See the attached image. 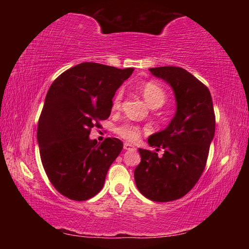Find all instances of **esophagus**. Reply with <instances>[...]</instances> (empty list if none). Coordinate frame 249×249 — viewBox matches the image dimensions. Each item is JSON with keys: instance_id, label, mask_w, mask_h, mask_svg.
I'll return each mask as SVG.
<instances>
[{"instance_id": "1", "label": "esophagus", "mask_w": 249, "mask_h": 249, "mask_svg": "<svg viewBox=\"0 0 249 249\" xmlns=\"http://www.w3.org/2000/svg\"><path fill=\"white\" fill-rule=\"evenodd\" d=\"M124 149L125 150H136V147H135L132 144H129V142H125V144H124Z\"/></svg>"}]
</instances>
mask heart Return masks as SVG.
<instances>
[{
  "mask_svg": "<svg viewBox=\"0 0 249 249\" xmlns=\"http://www.w3.org/2000/svg\"><path fill=\"white\" fill-rule=\"evenodd\" d=\"M141 93L142 95V98L145 99L146 103L148 104L151 108L160 107L167 100V94L165 90H163L159 84L155 82H147L145 84H142L141 87ZM122 98H123V92L119 91L115 95L114 100H113V107H120ZM116 133L119 134L121 137H123L127 141H136L137 138L140 137L141 130L140 127L136 125L125 123L116 128Z\"/></svg>",
  "mask_w": 249,
  "mask_h": 249,
  "instance_id": "heart-1",
  "label": "heart"
}]
</instances>
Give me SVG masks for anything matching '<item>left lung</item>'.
Wrapping results in <instances>:
<instances>
[{"label":"left lung","instance_id":"obj_1","mask_svg":"<svg viewBox=\"0 0 249 249\" xmlns=\"http://www.w3.org/2000/svg\"><path fill=\"white\" fill-rule=\"evenodd\" d=\"M174 91L176 113L165 129L150 135L157 153L140 148L141 163L134 171L136 187L147 199L168 202L191 190L204 170L210 145L215 132L213 102L208 88L180 67L150 68Z\"/></svg>","mask_w":249,"mask_h":249}]
</instances>
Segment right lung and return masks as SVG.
I'll return each mask as SVG.
<instances>
[{
	"mask_svg": "<svg viewBox=\"0 0 249 249\" xmlns=\"http://www.w3.org/2000/svg\"><path fill=\"white\" fill-rule=\"evenodd\" d=\"M133 71L82 62L61 73L50 86L37 142L48 179L62 196L84 201L102 190L123 142L113 137L99 145L89 137L91 128L111 114L116 90Z\"/></svg>",
	"mask_w": 249,
	"mask_h": 249,
	"instance_id": "1",
	"label": "right lung"
}]
</instances>
